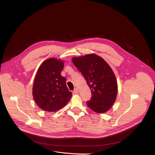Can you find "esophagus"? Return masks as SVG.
Instances as JSON below:
<instances>
[{
	"mask_svg": "<svg viewBox=\"0 0 155 155\" xmlns=\"http://www.w3.org/2000/svg\"><path fill=\"white\" fill-rule=\"evenodd\" d=\"M74 92L75 93V94H78V90L77 89V87H75V89H74Z\"/></svg>",
	"mask_w": 155,
	"mask_h": 155,
	"instance_id": "34e87169",
	"label": "esophagus"
}]
</instances>
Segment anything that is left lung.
<instances>
[{
    "label": "left lung",
    "instance_id": "1",
    "mask_svg": "<svg viewBox=\"0 0 155 155\" xmlns=\"http://www.w3.org/2000/svg\"><path fill=\"white\" fill-rule=\"evenodd\" d=\"M72 62L90 87L91 97L86 102L87 107L99 114L107 112L112 107L118 93L116 77L111 68L95 54L74 58Z\"/></svg>",
    "mask_w": 155,
    "mask_h": 155
}]
</instances>
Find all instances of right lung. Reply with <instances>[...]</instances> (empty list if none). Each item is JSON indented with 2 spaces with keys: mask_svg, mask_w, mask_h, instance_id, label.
I'll use <instances>...</instances> for the list:
<instances>
[{
  "mask_svg": "<svg viewBox=\"0 0 155 155\" xmlns=\"http://www.w3.org/2000/svg\"><path fill=\"white\" fill-rule=\"evenodd\" d=\"M64 62L55 58L44 61L37 72L32 94L37 105L47 112H56L65 106L72 97L61 76Z\"/></svg>",
  "mask_w": 155,
  "mask_h": 155,
  "instance_id": "right-lung-1",
  "label": "right lung"
}]
</instances>
